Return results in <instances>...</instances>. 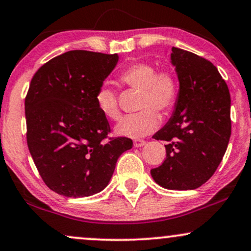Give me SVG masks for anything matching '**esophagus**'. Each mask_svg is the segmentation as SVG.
Masks as SVG:
<instances>
[{
  "label": "esophagus",
  "mask_w": 251,
  "mask_h": 251,
  "mask_svg": "<svg viewBox=\"0 0 251 251\" xmlns=\"http://www.w3.org/2000/svg\"><path fill=\"white\" fill-rule=\"evenodd\" d=\"M145 144H146V142L143 139H134V142H133L134 148H142V146L145 145Z\"/></svg>",
  "instance_id": "1"
}]
</instances>
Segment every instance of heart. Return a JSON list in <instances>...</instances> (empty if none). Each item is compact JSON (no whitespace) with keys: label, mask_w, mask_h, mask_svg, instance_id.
Instances as JSON below:
<instances>
[{"label":"heart","mask_w":251,"mask_h":251,"mask_svg":"<svg viewBox=\"0 0 251 251\" xmlns=\"http://www.w3.org/2000/svg\"><path fill=\"white\" fill-rule=\"evenodd\" d=\"M119 81L128 87L139 89L138 108L142 111L122 118L116 126V133L122 137L138 138L149 134L159 124V114L169 113L175 107L179 94V81L170 68L157 71L153 63L133 62L119 74ZM96 103L100 113L107 119L120 116L116 92L102 85L96 93Z\"/></svg>","instance_id":"heart-1"}]
</instances>
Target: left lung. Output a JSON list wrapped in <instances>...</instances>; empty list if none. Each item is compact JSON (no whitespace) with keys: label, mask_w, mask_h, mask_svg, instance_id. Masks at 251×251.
Returning a JSON list of instances; mask_svg holds the SVG:
<instances>
[{"label":"left lung","mask_w":251,"mask_h":251,"mask_svg":"<svg viewBox=\"0 0 251 251\" xmlns=\"http://www.w3.org/2000/svg\"><path fill=\"white\" fill-rule=\"evenodd\" d=\"M171 63L179 94L172 117L153 135L168 143L165 160L151 176L165 189L194 190L211 178L226 153L231 99L220 72L204 57L172 47Z\"/></svg>","instance_id":"1"}]
</instances>
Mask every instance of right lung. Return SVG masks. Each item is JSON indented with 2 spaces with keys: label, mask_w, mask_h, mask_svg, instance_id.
<instances>
[{
  "label": "right lung",
  "mask_w": 251,
  "mask_h": 251,
  "mask_svg": "<svg viewBox=\"0 0 251 251\" xmlns=\"http://www.w3.org/2000/svg\"><path fill=\"white\" fill-rule=\"evenodd\" d=\"M118 54L70 50L39 68L25 100L27 144L46 185L66 197L102 191L131 139L109 138L96 93Z\"/></svg>",
  "instance_id": "1"
}]
</instances>
